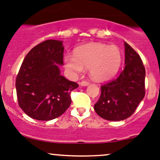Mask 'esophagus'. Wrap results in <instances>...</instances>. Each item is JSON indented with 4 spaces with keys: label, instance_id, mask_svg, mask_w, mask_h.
<instances>
[{
    "label": "esophagus",
    "instance_id": "obj_1",
    "mask_svg": "<svg viewBox=\"0 0 160 160\" xmlns=\"http://www.w3.org/2000/svg\"><path fill=\"white\" fill-rule=\"evenodd\" d=\"M89 84V83L88 81L83 80V81H82L81 83H80V86H82V87H87V86H88Z\"/></svg>",
    "mask_w": 160,
    "mask_h": 160
}]
</instances>
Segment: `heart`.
Segmentation results:
<instances>
[{"instance_id":"b5f03b06","label":"heart","mask_w":160,"mask_h":160,"mask_svg":"<svg viewBox=\"0 0 160 160\" xmlns=\"http://www.w3.org/2000/svg\"><path fill=\"white\" fill-rule=\"evenodd\" d=\"M68 71L78 74L84 68H89L91 77L96 81L111 78L118 71L122 63V52L116 45L90 43L77 48L74 54L64 57Z\"/></svg>"}]
</instances>
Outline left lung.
Returning <instances> with one entry per match:
<instances>
[{"label": "left lung", "instance_id": "1", "mask_svg": "<svg viewBox=\"0 0 160 160\" xmlns=\"http://www.w3.org/2000/svg\"><path fill=\"white\" fill-rule=\"evenodd\" d=\"M124 70L117 79L101 86L94 105L98 115L108 121L124 120L133 115L145 96V68L140 55L124 42Z\"/></svg>", "mask_w": 160, "mask_h": 160}]
</instances>
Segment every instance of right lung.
I'll use <instances>...</instances> for the list:
<instances>
[{
	"label": "right lung",
	"mask_w": 160,
	"mask_h": 160,
	"mask_svg": "<svg viewBox=\"0 0 160 160\" xmlns=\"http://www.w3.org/2000/svg\"><path fill=\"white\" fill-rule=\"evenodd\" d=\"M63 42L49 39L35 46L26 54L16 80L18 104L28 116L50 121L61 116L71 103L75 82L61 75Z\"/></svg>",
	"instance_id": "right-lung-1"
}]
</instances>
